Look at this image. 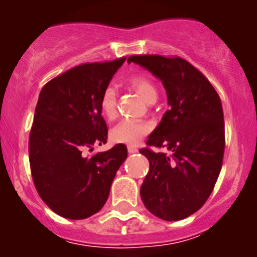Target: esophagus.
I'll use <instances>...</instances> for the list:
<instances>
[{"label": "esophagus", "instance_id": "obj_1", "mask_svg": "<svg viewBox=\"0 0 257 257\" xmlns=\"http://www.w3.org/2000/svg\"><path fill=\"white\" fill-rule=\"evenodd\" d=\"M128 153L129 154H134V153L138 152V149H137V147H134V145H128Z\"/></svg>", "mask_w": 257, "mask_h": 257}]
</instances>
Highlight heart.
<instances>
[{
  "label": "heart",
  "mask_w": 257,
  "mask_h": 257,
  "mask_svg": "<svg viewBox=\"0 0 257 257\" xmlns=\"http://www.w3.org/2000/svg\"><path fill=\"white\" fill-rule=\"evenodd\" d=\"M129 84L132 88L141 94L147 103H152L157 100L158 90L154 83L145 76H133L129 79ZM116 97L118 93L113 85H108L103 90L99 99L100 112L107 119H113L116 115ZM152 131V124L147 120H132V119H123L118 124L113 126L110 131V138L115 143L136 144Z\"/></svg>",
  "instance_id": "heart-1"
}]
</instances>
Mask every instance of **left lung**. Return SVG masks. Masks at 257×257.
<instances>
[{
	"mask_svg": "<svg viewBox=\"0 0 257 257\" xmlns=\"http://www.w3.org/2000/svg\"><path fill=\"white\" fill-rule=\"evenodd\" d=\"M144 67L162 80L169 109L141 153L149 172L141 188L145 208L167 221L188 217L204 205L220 174L225 149L221 100L211 83L185 59L132 56L128 63Z\"/></svg>",
	"mask_w": 257,
	"mask_h": 257,
	"instance_id": "left-lung-1",
	"label": "left lung"
}]
</instances>
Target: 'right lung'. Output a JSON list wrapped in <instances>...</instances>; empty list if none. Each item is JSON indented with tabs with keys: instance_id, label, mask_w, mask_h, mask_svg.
I'll return each instance as SVG.
<instances>
[{
	"instance_id": "obj_1",
	"label": "right lung",
	"mask_w": 257,
	"mask_h": 257,
	"mask_svg": "<svg viewBox=\"0 0 257 257\" xmlns=\"http://www.w3.org/2000/svg\"><path fill=\"white\" fill-rule=\"evenodd\" d=\"M124 61L74 67L49 80L38 97L28 144L31 173L42 200L67 219H85L103 208L128 157L124 144L84 155L107 143L99 99Z\"/></svg>"
}]
</instances>
